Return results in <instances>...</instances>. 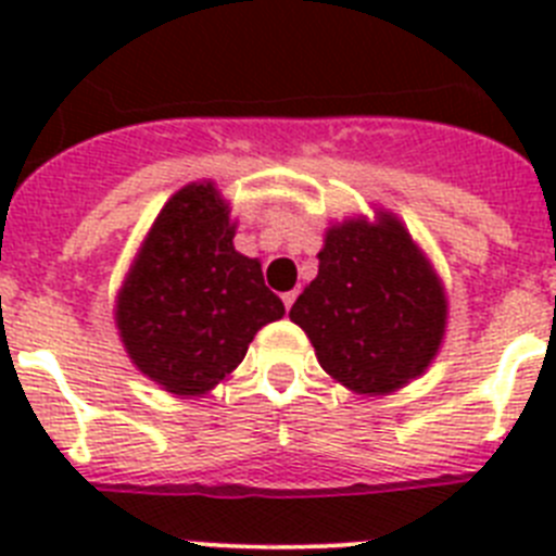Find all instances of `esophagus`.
I'll use <instances>...</instances> for the list:
<instances>
[{
  "label": "esophagus",
  "mask_w": 556,
  "mask_h": 556,
  "mask_svg": "<svg viewBox=\"0 0 556 556\" xmlns=\"http://www.w3.org/2000/svg\"><path fill=\"white\" fill-rule=\"evenodd\" d=\"M298 294H301V292H298V289H289V292H283V306H287V312L294 306V301H298Z\"/></svg>",
  "instance_id": "34e87169"
}]
</instances>
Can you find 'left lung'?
I'll return each mask as SVG.
<instances>
[{"instance_id":"left-lung-1","label":"left lung","mask_w":556,"mask_h":556,"mask_svg":"<svg viewBox=\"0 0 556 556\" xmlns=\"http://www.w3.org/2000/svg\"><path fill=\"white\" fill-rule=\"evenodd\" d=\"M317 278L292 317L323 370L356 392L384 395L417 378L445 331V294L404 225L351 219L328 230Z\"/></svg>"}]
</instances>
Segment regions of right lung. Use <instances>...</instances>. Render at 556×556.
Returning <instances> with one entry per match:
<instances>
[{
    "label": "right lung",
    "instance_id": "obj_1",
    "mask_svg": "<svg viewBox=\"0 0 556 556\" xmlns=\"http://www.w3.org/2000/svg\"><path fill=\"white\" fill-rule=\"evenodd\" d=\"M281 317L262 264L233 250L228 205L211 184L186 186L164 205L116 303L136 367L175 395L219 384L255 331Z\"/></svg>",
    "mask_w": 556,
    "mask_h": 556
}]
</instances>
